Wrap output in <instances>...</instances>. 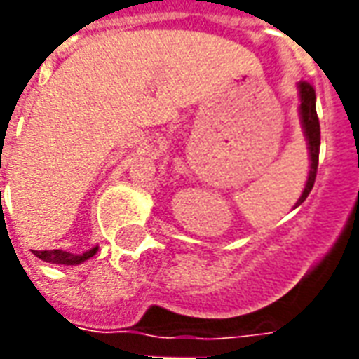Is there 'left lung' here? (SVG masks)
Segmentation results:
<instances>
[{"label": "left lung", "mask_w": 359, "mask_h": 359, "mask_svg": "<svg viewBox=\"0 0 359 359\" xmlns=\"http://www.w3.org/2000/svg\"><path fill=\"white\" fill-rule=\"evenodd\" d=\"M298 115H300V125L304 130V138H306V146H308V157H309V171L304 190H302L298 202L294 203V210L300 205L313 188L317 172V161H319V144H321V128H319V118H317L316 109V90L309 86L308 82H298Z\"/></svg>", "instance_id": "obj_1"}]
</instances>
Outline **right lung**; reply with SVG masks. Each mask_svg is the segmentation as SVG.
<instances>
[{
	"instance_id": "obj_1",
	"label": "right lung",
	"mask_w": 359,
	"mask_h": 359,
	"mask_svg": "<svg viewBox=\"0 0 359 359\" xmlns=\"http://www.w3.org/2000/svg\"><path fill=\"white\" fill-rule=\"evenodd\" d=\"M95 252H97V246L86 250L82 254H73V252H65V250H43V252H34V256L53 265H81L92 256H95Z\"/></svg>"
}]
</instances>
